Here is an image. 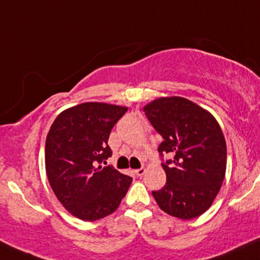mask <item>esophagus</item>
<instances>
[{"label":"esophagus","mask_w":260,"mask_h":260,"mask_svg":"<svg viewBox=\"0 0 260 260\" xmlns=\"http://www.w3.org/2000/svg\"><path fill=\"white\" fill-rule=\"evenodd\" d=\"M135 173H136L137 176H143L145 174V169H144V168H139V169L135 170Z\"/></svg>","instance_id":"esophagus-1"}]
</instances>
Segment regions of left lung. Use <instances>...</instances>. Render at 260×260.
I'll list each match as a JSON object with an SVG mask.
<instances>
[{"label": "left lung", "instance_id": "left-lung-1", "mask_svg": "<svg viewBox=\"0 0 260 260\" xmlns=\"http://www.w3.org/2000/svg\"><path fill=\"white\" fill-rule=\"evenodd\" d=\"M143 111L162 137L158 152L174 155L161 164L167 184L152 192L156 204L174 217H199L210 209L226 174L227 147L218 122L180 96L156 99Z\"/></svg>", "mask_w": 260, "mask_h": 260}]
</instances>
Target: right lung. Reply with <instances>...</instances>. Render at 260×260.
I'll return each instance as SVG.
<instances>
[{"label":"right lung","mask_w":260,"mask_h":260,"mask_svg":"<svg viewBox=\"0 0 260 260\" xmlns=\"http://www.w3.org/2000/svg\"><path fill=\"white\" fill-rule=\"evenodd\" d=\"M128 108L84 102L59 113L45 141V170L56 199L73 216L96 221L115 212L132 178L102 162L112 155L111 129Z\"/></svg>","instance_id":"obj_1"}]
</instances>
